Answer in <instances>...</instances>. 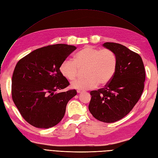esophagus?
Instances as JSON below:
<instances>
[{
    "mask_svg": "<svg viewBox=\"0 0 158 158\" xmlns=\"http://www.w3.org/2000/svg\"><path fill=\"white\" fill-rule=\"evenodd\" d=\"M81 92H82V90H80V89L77 90V93H78V94H80Z\"/></svg>",
    "mask_w": 158,
    "mask_h": 158,
    "instance_id": "1",
    "label": "esophagus"
}]
</instances>
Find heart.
<instances>
[{
	"label": "heart",
	"mask_w": 158,
	"mask_h": 158,
	"mask_svg": "<svg viewBox=\"0 0 158 158\" xmlns=\"http://www.w3.org/2000/svg\"><path fill=\"white\" fill-rule=\"evenodd\" d=\"M85 69L84 78L71 82V87L80 90L94 88L99 84L105 85L112 79L117 69V57L109 49H99L85 46L74 55V60L64 59L60 66V73L66 80H73L79 69Z\"/></svg>",
	"instance_id": "heart-1"
}]
</instances>
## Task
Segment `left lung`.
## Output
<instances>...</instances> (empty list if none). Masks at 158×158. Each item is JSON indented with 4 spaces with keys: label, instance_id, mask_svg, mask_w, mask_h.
Wrapping results in <instances>:
<instances>
[{
    "label": "left lung",
    "instance_id": "obj_1",
    "mask_svg": "<svg viewBox=\"0 0 158 158\" xmlns=\"http://www.w3.org/2000/svg\"><path fill=\"white\" fill-rule=\"evenodd\" d=\"M103 47L116 55L117 69L105 88L90 92L88 107L95 118L109 123L125 117L135 106L144 88L146 74L138 54L115 43H105Z\"/></svg>",
    "mask_w": 158,
    "mask_h": 158
}]
</instances>
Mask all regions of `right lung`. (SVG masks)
<instances>
[{"instance_id":"1","label":"right lung","mask_w":158,"mask_h":158,"mask_svg":"<svg viewBox=\"0 0 158 158\" xmlns=\"http://www.w3.org/2000/svg\"><path fill=\"white\" fill-rule=\"evenodd\" d=\"M76 49L73 45L55 44L37 49L18 62L12 79V97L18 111L31 125L49 128L63 118L75 89L56 92L70 84L60 66Z\"/></svg>"}]
</instances>
